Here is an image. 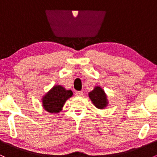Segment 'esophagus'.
Listing matches in <instances>:
<instances>
[{"mask_svg": "<svg viewBox=\"0 0 157 157\" xmlns=\"http://www.w3.org/2000/svg\"><path fill=\"white\" fill-rule=\"evenodd\" d=\"M83 93L82 91H77V93H76V96H83Z\"/></svg>", "mask_w": 157, "mask_h": 157, "instance_id": "esophagus-1", "label": "esophagus"}]
</instances>
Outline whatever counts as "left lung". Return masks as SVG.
<instances>
[{
    "label": "left lung",
    "instance_id": "8db88e82",
    "mask_svg": "<svg viewBox=\"0 0 157 157\" xmlns=\"http://www.w3.org/2000/svg\"><path fill=\"white\" fill-rule=\"evenodd\" d=\"M89 97L97 109H105L108 105L109 101L107 99L106 94L100 86H95L94 89L89 93Z\"/></svg>",
    "mask_w": 157,
    "mask_h": 157
}]
</instances>
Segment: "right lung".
<instances>
[{
    "label": "right lung",
    "instance_id": "add662e5",
    "mask_svg": "<svg viewBox=\"0 0 157 157\" xmlns=\"http://www.w3.org/2000/svg\"><path fill=\"white\" fill-rule=\"evenodd\" d=\"M72 96L71 90H66L61 85H55L42 96V106L49 113H58L62 110L66 101Z\"/></svg>",
    "mask_w": 157,
    "mask_h": 157
}]
</instances>
